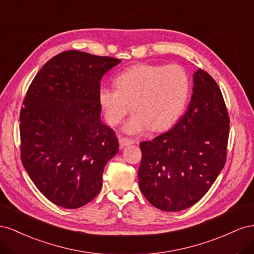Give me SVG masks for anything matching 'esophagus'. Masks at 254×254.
Here are the masks:
<instances>
[{
    "label": "esophagus",
    "instance_id": "obj_1",
    "mask_svg": "<svg viewBox=\"0 0 254 254\" xmlns=\"http://www.w3.org/2000/svg\"><path fill=\"white\" fill-rule=\"evenodd\" d=\"M118 139H119V144L121 148L126 147V146H129V144H133L135 142L132 139H128V138H127V137H121V136L118 137Z\"/></svg>",
    "mask_w": 254,
    "mask_h": 254
}]
</instances>
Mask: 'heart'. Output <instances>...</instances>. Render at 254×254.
Returning <instances> with one entry per match:
<instances>
[{"mask_svg": "<svg viewBox=\"0 0 254 254\" xmlns=\"http://www.w3.org/2000/svg\"><path fill=\"white\" fill-rule=\"evenodd\" d=\"M117 87L102 86L99 102L107 122L116 126L132 110L125 123L128 134H140L151 127L164 131L183 115L190 95V77L180 64H137L120 73Z\"/></svg>", "mask_w": 254, "mask_h": 254, "instance_id": "obj_1", "label": "heart"}]
</instances>
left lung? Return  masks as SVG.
Segmentation results:
<instances>
[{
	"label": "left lung",
	"mask_w": 254,
	"mask_h": 254,
	"mask_svg": "<svg viewBox=\"0 0 254 254\" xmlns=\"http://www.w3.org/2000/svg\"><path fill=\"white\" fill-rule=\"evenodd\" d=\"M230 118L220 88L206 71L193 73L190 103L170 131L140 142L138 182L150 203L166 212L192 206L227 161Z\"/></svg>",
	"instance_id": "obj_1"
}]
</instances>
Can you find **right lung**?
<instances>
[{
  "label": "right lung",
  "mask_w": 254,
  "mask_h": 254,
  "mask_svg": "<svg viewBox=\"0 0 254 254\" xmlns=\"http://www.w3.org/2000/svg\"><path fill=\"white\" fill-rule=\"evenodd\" d=\"M118 59L69 50L43 66L20 112L21 161L45 197L78 208L102 188L105 165L119 151L100 119V81Z\"/></svg>",
  "instance_id": "obj_1"
}]
</instances>
